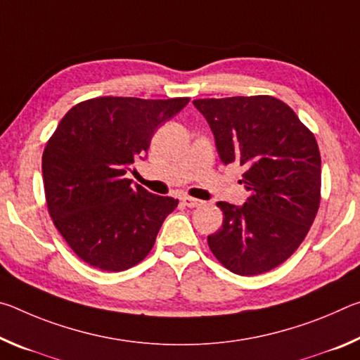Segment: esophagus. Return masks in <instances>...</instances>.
Instances as JSON below:
<instances>
[{"instance_id": "obj_1", "label": "esophagus", "mask_w": 360, "mask_h": 360, "mask_svg": "<svg viewBox=\"0 0 360 360\" xmlns=\"http://www.w3.org/2000/svg\"><path fill=\"white\" fill-rule=\"evenodd\" d=\"M182 203H184L187 208H197V206H202L203 202L202 200L198 198H193V197H188V195H186V197H182Z\"/></svg>"}]
</instances>
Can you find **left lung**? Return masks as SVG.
Instances as JSON below:
<instances>
[{
  "mask_svg": "<svg viewBox=\"0 0 360 360\" xmlns=\"http://www.w3.org/2000/svg\"><path fill=\"white\" fill-rule=\"evenodd\" d=\"M221 160L245 167L243 206L217 202L222 227L208 236L231 273L254 276L288 260L318 214L321 154L316 138L284 101L268 95L193 100Z\"/></svg>",
  "mask_w": 360,
  "mask_h": 360,
  "instance_id": "8db88e82",
  "label": "left lung"
}]
</instances>
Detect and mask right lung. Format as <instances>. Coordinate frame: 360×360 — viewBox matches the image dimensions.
<instances>
[{"instance_id": "1", "label": "right lung", "mask_w": 360, "mask_h": 360, "mask_svg": "<svg viewBox=\"0 0 360 360\" xmlns=\"http://www.w3.org/2000/svg\"><path fill=\"white\" fill-rule=\"evenodd\" d=\"M188 100L100 96L72 106L42 154L49 214L79 259L105 271L139 264L178 200L133 186L127 172L157 127Z\"/></svg>"}]
</instances>
